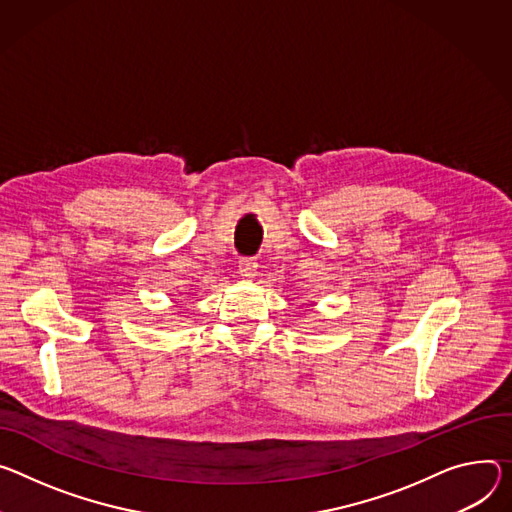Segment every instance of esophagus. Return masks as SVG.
Returning <instances> with one entry per match:
<instances>
[{
	"label": "esophagus",
	"instance_id": "obj_1",
	"mask_svg": "<svg viewBox=\"0 0 512 512\" xmlns=\"http://www.w3.org/2000/svg\"><path fill=\"white\" fill-rule=\"evenodd\" d=\"M257 267H259V263H257L255 257H241V259H239V273H241L243 277H247V280H251V277H255Z\"/></svg>",
	"mask_w": 512,
	"mask_h": 512
}]
</instances>
